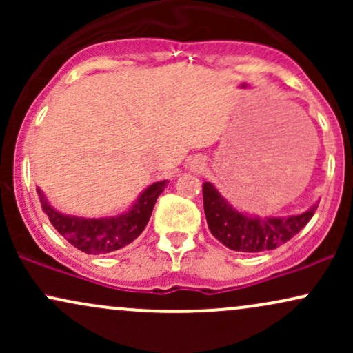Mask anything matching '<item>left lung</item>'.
I'll return each mask as SVG.
<instances>
[{"label": "left lung", "instance_id": "8db88e82", "mask_svg": "<svg viewBox=\"0 0 353 353\" xmlns=\"http://www.w3.org/2000/svg\"><path fill=\"white\" fill-rule=\"evenodd\" d=\"M204 212L210 234L237 252H264L285 244L305 228L317 205L299 216L259 219L237 212L210 182L202 185Z\"/></svg>", "mask_w": 353, "mask_h": 353}]
</instances>
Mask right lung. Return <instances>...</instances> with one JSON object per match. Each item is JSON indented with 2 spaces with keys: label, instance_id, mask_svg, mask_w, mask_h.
Masks as SVG:
<instances>
[{
  "label": "right lung",
  "instance_id": "right-lung-1",
  "mask_svg": "<svg viewBox=\"0 0 353 353\" xmlns=\"http://www.w3.org/2000/svg\"><path fill=\"white\" fill-rule=\"evenodd\" d=\"M164 188L165 181L149 185L128 212L109 219L63 216L48 204L41 190H38L43 212L50 217L52 228L58 230L71 245L86 254H109L112 250L123 249L124 245L131 244L136 237L141 236L151 217L154 204Z\"/></svg>",
  "mask_w": 353,
  "mask_h": 353
}]
</instances>
